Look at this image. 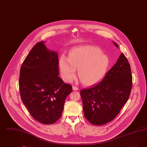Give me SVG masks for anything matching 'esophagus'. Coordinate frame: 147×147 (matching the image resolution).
I'll return each instance as SVG.
<instances>
[{"mask_svg": "<svg viewBox=\"0 0 147 147\" xmlns=\"http://www.w3.org/2000/svg\"><path fill=\"white\" fill-rule=\"evenodd\" d=\"M72 89H73V90H76V91L79 90V88L77 87V86H72Z\"/></svg>", "mask_w": 147, "mask_h": 147, "instance_id": "1", "label": "esophagus"}]
</instances>
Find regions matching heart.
<instances>
[{
  "label": "heart",
  "instance_id": "obj_1",
  "mask_svg": "<svg viewBox=\"0 0 147 147\" xmlns=\"http://www.w3.org/2000/svg\"><path fill=\"white\" fill-rule=\"evenodd\" d=\"M109 63V58L99 48L86 45L71 49L68 58L61 56L59 66L64 81H72L76 77L77 69L80 82L89 86L96 83L104 76Z\"/></svg>",
  "mask_w": 147,
  "mask_h": 147
}]
</instances>
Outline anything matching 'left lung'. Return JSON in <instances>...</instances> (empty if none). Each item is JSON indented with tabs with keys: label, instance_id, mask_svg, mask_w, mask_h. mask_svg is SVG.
I'll use <instances>...</instances> for the list:
<instances>
[{
	"label": "left lung",
	"instance_id": "8db88e82",
	"mask_svg": "<svg viewBox=\"0 0 147 147\" xmlns=\"http://www.w3.org/2000/svg\"><path fill=\"white\" fill-rule=\"evenodd\" d=\"M113 43L119 47L116 42ZM132 86L131 67L125 56L121 53L101 82L81 90L85 117L96 126L111 122L127 102Z\"/></svg>",
	"mask_w": 147,
	"mask_h": 147
}]
</instances>
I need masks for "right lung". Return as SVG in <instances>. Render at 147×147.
Returning <instances> with one entry per match:
<instances>
[{
    "mask_svg": "<svg viewBox=\"0 0 147 147\" xmlns=\"http://www.w3.org/2000/svg\"><path fill=\"white\" fill-rule=\"evenodd\" d=\"M44 42L36 43L22 64L19 90L22 101L33 118L51 125L61 117L72 87L58 77V54L48 49Z\"/></svg>",
    "mask_w": 147,
    "mask_h": 147,
    "instance_id": "add662e5",
    "label": "right lung"
}]
</instances>
